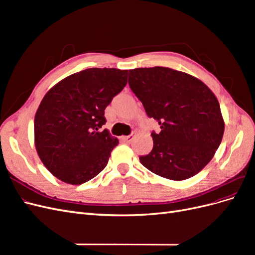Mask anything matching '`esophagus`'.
Returning <instances> with one entry per match:
<instances>
[{
    "mask_svg": "<svg viewBox=\"0 0 255 255\" xmlns=\"http://www.w3.org/2000/svg\"><path fill=\"white\" fill-rule=\"evenodd\" d=\"M134 137H135V135H134V133H132V134L128 135V136H125V137H123V140L127 141V142H130V141H132V140L134 139Z\"/></svg>",
    "mask_w": 255,
    "mask_h": 255,
    "instance_id": "34e87169",
    "label": "esophagus"
}]
</instances>
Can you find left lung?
Instances as JSON below:
<instances>
[{"label": "left lung", "mask_w": 255, "mask_h": 255, "mask_svg": "<svg viewBox=\"0 0 255 255\" xmlns=\"http://www.w3.org/2000/svg\"><path fill=\"white\" fill-rule=\"evenodd\" d=\"M129 88L160 132L151 133L153 149L139 156L150 171L173 181L189 179L210 163L225 132L217 98L204 83L166 67L136 68Z\"/></svg>", "instance_id": "8db88e82"}]
</instances>
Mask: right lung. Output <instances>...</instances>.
<instances>
[{"label": "right lung", "instance_id": "add662e5", "mask_svg": "<svg viewBox=\"0 0 255 255\" xmlns=\"http://www.w3.org/2000/svg\"><path fill=\"white\" fill-rule=\"evenodd\" d=\"M128 70L89 68L51 88L38 107L35 144L48 170L68 184L94 179L118 144L109 130L104 111L126 87Z\"/></svg>", "mask_w": 255, "mask_h": 255}]
</instances>
